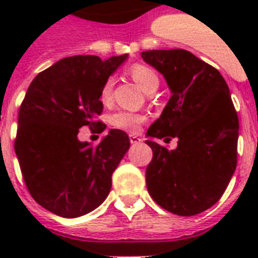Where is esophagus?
<instances>
[{"mask_svg":"<svg viewBox=\"0 0 258 258\" xmlns=\"http://www.w3.org/2000/svg\"><path fill=\"white\" fill-rule=\"evenodd\" d=\"M143 141L141 137H138V135H135V134H131L130 135V142H131V145H137V143H141V142Z\"/></svg>","mask_w":258,"mask_h":258,"instance_id":"34e87169","label":"esophagus"}]
</instances>
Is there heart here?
Wrapping results in <instances>:
<instances>
[{
    "instance_id": "heart-1",
    "label": "heart",
    "mask_w": 258,
    "mask_h": 258,
    "mask_svg": "<svg viewBox=\"0 0 258 258\" xmlns=\"http://www.w3.org/2000/svg\"><path fill=\"white\" fill-rule=\"evenodd\" d=\"M128 75L133 78L134 82L147 93L154 92L159 86V78H158L157 72L145 64H133L128 68ZM112 87L113 80L111 78H108L103 83L100 88V95H99L103 104H108L112 99ZM145 119L146 117L142 113L117 111L109 116V124L115 128L124 130V131H130V133H137L142 123L145 121Z\"/></svg>"
}]
</instances>
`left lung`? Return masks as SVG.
<instances>
[{"instance_id":"left-lung-1","label":"left lung","mask_w":258,"mask_h":258,"mask_svg":"<svg viewBox=\"0 0 258 258\" xmlns=\"http://www.w3.org/2000/svg\"><path fill=\"white\" fill-rule=\"evenodd\" d=\"M141 56L165 76L171 97L146 141L153 159L146 170L150 196L176 216H196L220 200L237 166L238 116L222 75L184 49L146 50Z\"/></svg>"}]
</instances>
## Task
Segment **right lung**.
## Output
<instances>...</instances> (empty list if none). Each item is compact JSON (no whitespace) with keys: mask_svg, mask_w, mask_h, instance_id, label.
Here are the masks:
<instances>
[{"mask_svg":"<svg viewBox=\"0 0 258 258\" xmlns=\"http://www.w3.org/2000/svg\"><path fill=\"white\" fill-rule=\"evenodd\" d=\"M127 58L92 54L61 58L30 83L18 111L14 151L28 191L42 208L75 218L107 198L112 172L130 149L128 135L111 130L97 146L79 141L88 125L101 133L100 88Z\"/></svg>","mask_w":258,"mask_h":258,"instance_id":"right-lung-1","label":"right lung"}]
</instances>
